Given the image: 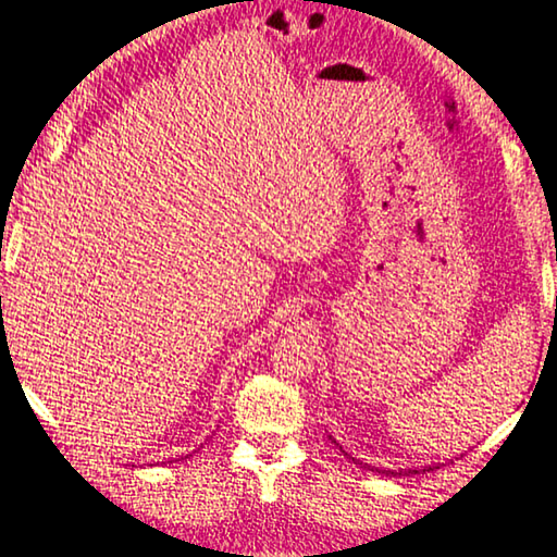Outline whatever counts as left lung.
I'll use <instances>...</instances> for the list:
<instances>
[{"label": "left lung", "mask_w": 557, "mask_h": 557, "mask_svg": "<svg viewBox=\"0 0 557 557\" xmlns=\"http://www.w3.org/2000/svg\"><path fill=\"white\" fill-rule=\"evenodd\" d=\"M336 445V440H332ZM430 469H440V465H432V467H414V469H383V474H393V476H408V474H420V471H430ZM381 471V469H379Z\"/></svg>", "instance_id": "1"}]
</instances>
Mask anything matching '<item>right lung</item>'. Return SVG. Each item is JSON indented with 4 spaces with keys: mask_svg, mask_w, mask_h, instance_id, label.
I'll list each match as a JSON object with an SVG mask.
<instances>
[{
    "mask_svg": "<svg viewBox=\"0 0 557 557\" xmlns=\"http://www.w3.org/2000/svg\"><path fill=\"white\" fill-rule=\"evenodd\" d=\"M0 299H2V297H0ZM0 305H2V301H0ZM186 457H191V455H186ZM182 459H184V457H182Z\"/></svg>",
    "mask_w": 557,
    "mask_h": 557,
    "instance_id": "add662e5",
    "label": "right lung"
}]
</instances>
